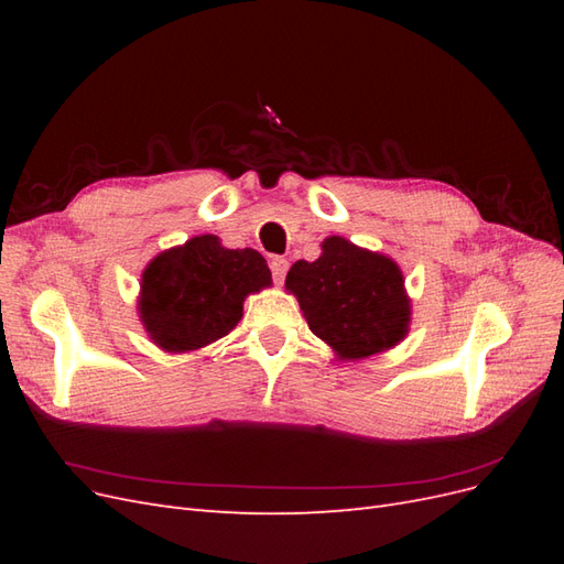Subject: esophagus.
<instances>
[{
  "label": "esophagus",
  "mask_w": 564,
  "mask_h": 564,
  "mask_svg": "<svg viewBox=\"0 0 564 564\" xmlns=\"http://www.w3.org/2000/svg\"><path fill=\"white\" fill-rule=\"evenodd\" d=\"M270 270H272V278H275V282L282 284L286 270H289V261L282 259V256H275V259L270 261Z\"/></svg>",
  "instance_id": "obj_1"
}]
</instances>
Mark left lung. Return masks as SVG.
<instances>
[{
	"label": "left lung",
	"instance_id": "8db88e82",
	"mask_svg": "<svg viewBox=\"0 0 564 564\" xmlns=\"http://www.w3.org/2000/svg\"><path fill=\"white\" fill-rule=\"evenodd\" d=\"M319 247L315 261H296L284 280L311 332L338 360H365L395 348L412 324L400 265L340 235Z\"/></svg>",
	"mask_w": 564,
	"mask_h": 564
}]
</instances>
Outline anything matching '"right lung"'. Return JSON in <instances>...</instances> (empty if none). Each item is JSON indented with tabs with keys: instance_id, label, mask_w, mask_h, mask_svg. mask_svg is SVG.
Segmentation results:
<instances>
[{
	"instance_id": "add662e5",
	"label": "right lung",
	"mask_w": 564,
	"mask_h": 564,
	"mask_svg": "<svg viewBox=\"0 0 564 564\" xmlns=\"http://www.w3.org/2000/svg\"><path fill=\"white\" fill-rule=\"evenodd\" d=\"M272 284L256 249H228L216 235H197L152 259L141 275L139 317L164 352H193L230 334L249 294Z\"/></svg>"
}]
</instances>
